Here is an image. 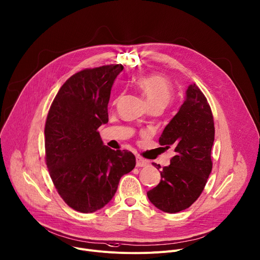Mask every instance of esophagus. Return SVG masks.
<instances>
[{
  "label": "esophagus",
  "instance_id": "1",
  "mask_svg": "<svg viewBox=\"0 0 260 260\" xmlns=\"http://www.w3.org/2000/svg\"><path fill=\"white\" fill-rule=\"evenodd\" d=\"M148 165V161L141 156H137L136 158V166L137 167H145Z\"/></svg>",
  "mask_w": 260,
  "mask_h": 260
}]
</instances>
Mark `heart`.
Instances as JSON below:
<instances>
[{"label": "heart", "mask_w": 260, "mask_h": 260, "mask_svg": "<svg viewBox=\"0 0 260 260\" xmlns=\"http://www.w3.org/2000/svg\"><path fill=\"white\" fill-rule=\"evenodd\" d=\"M138 87L142 90L150 106L159 105L166 107L173 95V88L165 78L157 75H147L137 81Z\"/></svg>", "instance_id": "obj_1"}]
</instances>
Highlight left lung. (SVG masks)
<instances>
[{
	"label": "left lung",
	"instance_id": "obj_1",
	"mask_svg": "<svg viewBox=\"0 0 260 260\" xmlns=\"http://www.w3.org/2000/svg\"><path fill=\"white\" fill-rule=\"evenodd\" d=\"M215 124L210 106L196 84L188 86L178 113L165 127L158 142L175 155L160 171V181L147 192L158 209L174 214L190 207L201 195L212 169ZM156 168L159 165L153 162Z\"/></svg>",
	"mask_w": 260,
	"mask_h": 260
}]
</instances>
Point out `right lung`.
<instances>
[{"instance_id":"right-lung-1","label":"right lung","mask_w":260,"mask_h":260,"mask_svg":"<svg viewBox=\"0 0 260 260\" xmlns=\"http://www.w3.org/2000/svg\"><path fill=\"white\" fill-rule=\"evenodd\" d=\"M121 64L86 68L60 88L44 127L45 164L60 197L73 209L89 214L115 195L122 175L136 166L128 150L103 144L98 128L109 121L108 104Z\"/></svg>"}]
</instances>
